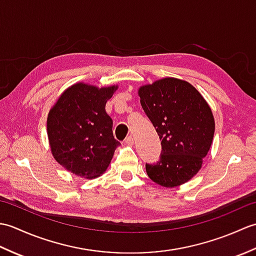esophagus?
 <instances>
[{
	"label": "esophagus",
	"mask_w": 256,
	"mask_h": 256,
	"mask_svg": "<svg viewBox=\"0 0 256 256\" xmlns=\"http://www.w3.org/2000/svg\"><path fill=\"white\" fill-rule=\"evenodd\" d=\"M125 143H126L128 145H133L134 144V138L132 136V135H130V136L125 138Z\"/></svg>",
	"instance_id": "34e87169"
}]
</instances>
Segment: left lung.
I'll return each mask as SVG.
<instances>
[{
	"label": "left lung",
	"mask_w": 256,
	"mask_h": 256,
	"mask_svg": "<svg viewBox=\"0 0 256 256\" xmlns=\"http://www.w3.org/2000/svg\"><path fill=\"white\" fill-rule=\"evenodd\" d=\"M140 104L162 140L160 160L146 164L154 182L172 188L199 172L214 134L211 108L187 81L164 78L140 86Z\"/></svg>",
	"instance_id": "obj_1"
}]
</instances>
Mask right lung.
Masks as SVG:
<instances>
[{"label":"right lung","mask_w":256,"mask_h":256,"mask_svg":"<svg viewBox=\"0 0 256 256\" xmlns=\"http://www.w3.org/2000/svg\"><path fill=\"white\" fill-rule=\"evenodd\" d=\"M116 89V86L99 89L76 84L59 96L48 114L52 154L74 175L99 177L110 164L120 143L113 136L106 103Z\"/></svg>","instance_id":"obj_1"}]
</instances>
